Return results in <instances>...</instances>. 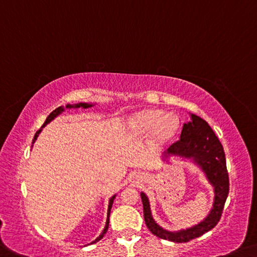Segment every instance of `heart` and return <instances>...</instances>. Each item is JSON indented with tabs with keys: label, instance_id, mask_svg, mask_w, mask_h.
I'll return each instance as SVG.
<instances>
[{
	"label": "heart",
	"instance_id": "1",
	"mask_svg": "<svg viewBox=\"0 0 257 257\" xmlns=\"http://www.w3.org/2000/svg\"><path fill=\"white\" fill-rule=\"evenodd\" d=\"M128 130L134 137L145 138L150 135L151 143L157 148L170 143L180 130L176 115L158 108H143L129 115Z\"/></svg>",
	"mask_w": 257,
	"mask_h": 257
}]
</instances>
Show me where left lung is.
<instances>
[{
    "instance_id": "obj_1",
    "label": "left lung",
    "mask_w": 257,
    "mask_h": 257,
    "mask_svg": "<svg viewBox=\"0 0 257 257\" xmlns=\"http://www.w3.org/2000/svg\"><path fill=\"white\" fill-rule=\"evenodd\" d=\"M191 120L183 124L181 140L165 152L162 161L170 164V158L189 160L205 174L214 189L213 206L207 216L195 225L178 231H168L154 221L149 197L141 192L146 226L154 235L174 242H187L213 229L221 218L224 203L229 194V175L225 153L213 129L200 116L190 113Z\"/></svg>"
}]
</instances>
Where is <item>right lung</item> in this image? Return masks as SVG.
I'll return each mask as SVG.
<instances>
[{"instance_id": "add662e5", "label": "right lung", "mask_w": 257, "mask_h": 257, "mask_svg": "<svg viewBox=\"0 0 257 257\" xmlns=\"http://www.w3.org/2000/svg\"><path fill=\"white\" fill-rule=\"evenodd\" d=\"M97 103H77V104H67L66 106H59L58 108H56L55 111H52L50 114H49L48 115V117H47V120H46V122H44L43 123V125L42 127H41L38 132H36V134H35V136H34V138H33V142H32V148H33V145H34V143L36 142V140H38V137H39V135L41 134V132H42V129L46 127V125L48 124V123H50V122L54 120V119H56L57 116L58 115H60V114H62L65 109H71V108H74V109H76V108H90V107H92V106H95ZM115 197H116V194H114V195H112L111 198H109V200H108V208H107V218H106V224H105V227H104V230L101 231V233L98 235V237H97L95 240H93L92 242H90V243H95V242H97V241H99V240L104 237V234L106 233L107 232V229H108V223H109V214H111V208H112V205H113V201H114V199H115ZM89 245V243H88Z\"/></svg>"}]
</instances>
